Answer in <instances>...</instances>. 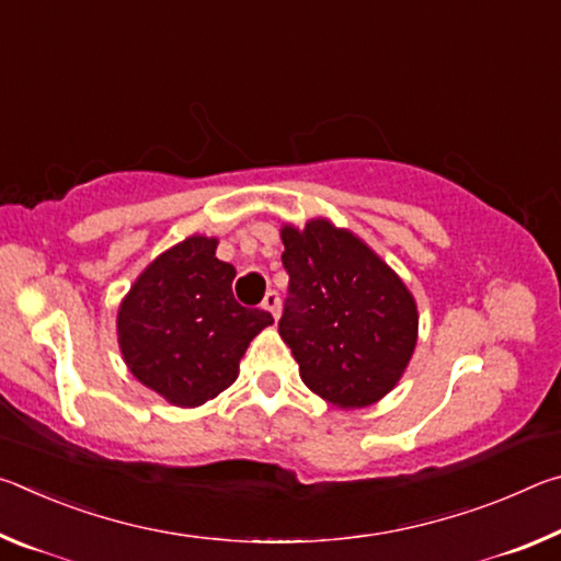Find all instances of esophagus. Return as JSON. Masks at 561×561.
<instances>
[{"mask_svg":"<svg viewBox=\"0 0 561 561\" xmlns=\"http://www.w3.org/2000/svg\"><path fill=\"white\" fill-rule=\"evenodd\" d=\"M262 309H264V311H270V314H272L274 319H279V294L274 291V289H270L267 294H264Z\"/></svg>","mask_w":561,"mask_h":561,"instance_id":"esophagus-1","label":"esophagus"}]
</instances>
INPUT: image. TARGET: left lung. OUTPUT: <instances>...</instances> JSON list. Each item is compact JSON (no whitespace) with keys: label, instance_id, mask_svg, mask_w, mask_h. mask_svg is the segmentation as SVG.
Masks as SVG:
<instances>
[{"label":"left lung","instance_id":"left-lung-1","mask_svg":"<svg viewBox=\"0 0 561 561\" xmlns=\"http://www.w3.org/2000/svg\"><path fill=\"white\" fill-rule=\"evenodd\" d=\"M289 299L279 336L309 391L356 411L401 381L417 344V307L405 282L358 234L314 217L282 225Z\"/></svg>","mask_w":561,"mask_h":561}]
</instances>
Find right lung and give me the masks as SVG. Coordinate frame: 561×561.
Returning <instances> with one entry per match:
<instances>
[{
    "instance_id": "1",
    "label": "right lung",
    "mask_w": 561,
    "mask_h": 561,
    "mask_svg": "<svg viewBox=\"0 0 561 561\" xmlns=\"http://www.w3.org/2000/svg\"><path fill=\"white\" fill-rule=\"evenodd\" d=\"M215 250L217 237H185L138 274L118 307L128 371L178 408H197L230 388L250 341L274 324L270 311L234 301L237 272Z\"/></svg>"
}]
</instances>
